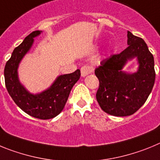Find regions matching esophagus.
<instances>
[{"instance_id": "1", "label": "esophagus", "mask_w": 160, "mask_h": 160, "mask_svg": "<svg viewBox=\"0 0 160 160\" xmlns=\"http://www.w3.org/2000/svg\"><path fill=\"white\" fill-rule=\"evenodd\" d=\"M94 70V66H83L81 68V75L82 77H86L88 74L92 73Z\"/></svg>"}]
</instances>
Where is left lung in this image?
Listing matches in <instances>:
<instances>
[{"label":"left lung","instance_id":"obj_1","mask_svg":"<svg viewBox=\"0 0 160 160\" xmlns=\"http://www.w3.org/2000/svg\"><path fill=\"white\" fill-rule=\"evenodd\" d=\"M128 47L101 62L94 73L99 80L96 98L103 111L114 116H128L143 105L155 79L154 57L146 42L128 31ZM136 57L138 70L124 72L127 61Z\"/></svg>","mask_w":160,"mask_h":160}]
</instances>
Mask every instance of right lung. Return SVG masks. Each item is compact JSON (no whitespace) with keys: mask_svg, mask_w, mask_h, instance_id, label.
I'll return each instance as SVG.
<instances>
[{"mask_svg":"<svg viewBox=\"0 0 160 160\" xmlns=\"http://www.w3.org/2000/svg\"><path fill=\"white\" fill-rule=\"evenodd\" d=\"M42 31H33L14 49L12 56L5 64V87L14 102L24 112L40 119H49L58 115L64 108L70 90L80 78V70L60 75L47 90L39 94H31L20 82L18 69L20 62L29 52L34 42L33 38Z\"/></svg>","mask_w":160,"mask_h":160,"instance_id":"1","label":"right lung"}]
</instances>
